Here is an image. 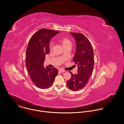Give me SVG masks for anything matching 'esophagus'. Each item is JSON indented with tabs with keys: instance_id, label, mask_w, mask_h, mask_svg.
I'll return each mask as SVG.
<instances>
[{
	"instance_id": "esophagus-1",
	"label": "esophagus",
	"mask_w": 124,
	"mask_h": 124,
	"mask_svg": "<svg viewBox=\"0 0 124 124\" xmlns=\"http://www.w3.org/2000/svg\"><path fill=\"white\" fill-rule=\"evenodd\" d=\"M59 71H60V72H65V70H63V69H59Z\"/></svg>"
}]
</instances>
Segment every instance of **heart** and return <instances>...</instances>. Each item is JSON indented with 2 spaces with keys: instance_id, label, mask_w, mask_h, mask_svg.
Instances as JSON below:
<instances>
[{
  "instance_id": "b5f03b06",
  "label": "heart",
  "mask_w": 124,
  "mask_h": 124,
  "mask_svg": "<svg viewBox=\"0 0 124 124\" xmlns=\"http://www.w3.org/2000/svg\"><path fill=\"white\" fill-rule=\"evenodd\" d=\"M60 40L64 46H65V45H67L68 44H71V41L66 38H62ZM53 45H54V43L53 42V41L51 42L50 43V45H49V48H50V50H52V49L53 48Z\"/></svg>"
}]
</instances>
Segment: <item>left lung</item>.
<instances>
[{
	"instance_id": "left-lung-1",
	"label": "left lung",
	"mask_w": 124,
	"mask_h": 124,
	"mask_svg": "<svg viewBox=\"0 0 124 124\" xmlns=\"http://www.w3.org/2000/svg\"><path fill=\"white\" fill-rule=\"evenodd\" d=\"M75 39L76 49L73 62L77 64L78 73L71 75L67 82L69 89L77 91L83 88L88 83L93 69L94 55L91 43L87 38L82 33L70 32Z\"/></svg>"
}]
</instances>
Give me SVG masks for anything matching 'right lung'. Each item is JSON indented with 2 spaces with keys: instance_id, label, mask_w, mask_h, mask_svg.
<instances>
[{
  "instance_id": "add662e5",
  "label": "right lung",
  "mask_w": 124,
  "mask_h": 124,
  "mask_svg": "<svg viewBox=\"0 0 124 124\" xmlns=\"http://www.w3.org/2000/svg\"><path fill=\"white\" fill-rule=\"evenodd\" d=\"M60 32L41 29L30 39L26 52V65L31 78L36 86L40 89L49 88L58 74V70L44 67L45 56L50 52L51 39Z\"/></svg>"
}]
</instances>
